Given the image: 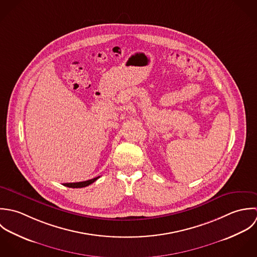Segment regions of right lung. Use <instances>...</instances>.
<instances>
[{
    "label": "right lung",
    "mask_w": 257,
    "mask_h": 257,
    "mask_svg": "<svg viewBox=\"0 0 257 257\" xmlns=\"http://www.w3.org/2000/svg\"><path fill=\"white\" fill-rule=\"evenodd\" d=\"M98 178H99V177L94 178V179H91V180H88V181L79 182V183H65V184H63V186L68 187V188H84V187H87V186H89L90 184L94 183Z\"/></svg>",
    "instance_id": "add662e5"
}]
</instances>
